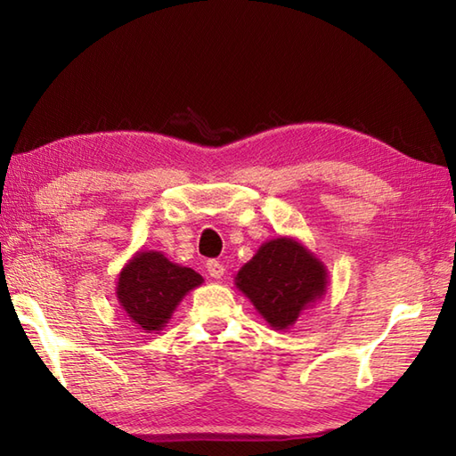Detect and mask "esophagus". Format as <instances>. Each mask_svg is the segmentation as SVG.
I'll use <instances>...</instances> for the list:
<instances>
[{
    "label": "esophagus",
    "mask_w": 456,
    "mask_h": 456,
    "mask_svg": "<svg viewBox=\"0 0 456 456\" xmlns=\"http://www.w3.org/2000/svg\"><path fill=\"white\" fill-rule=\"evenodd\" d=\"M208 273H209L211 278L219 280L223 276V273H225V268H223L219 260H208Z\"/></svg>",
    "instance_id": "34e87169"
}]
</instances>
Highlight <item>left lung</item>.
I'll list each match as a JSON object with an SVG mask.
<instances>
[{
    "mask_svg": "<svg viewBox=\"0 0 456 456\" xmlns=\"http://www.w3.org/2000/svg\"><path fill=\"white\" fill-rule=\"evenodd\" d=\"M235 284L270 327L288 329L325 296L327 270L299 240L278 237L239 270Z\"/></svg>",
    "mask_w": 456,
    "mask_h": 456,
    "instance_id": "1",
    "label": "left lung"
}]
</instances>
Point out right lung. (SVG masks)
<instances>
[{
	"instance_id": "obj_1",
	"label": "right lung",
	"mask_w": 456,
	"mask_h": 456,
	"mask_svg": "<svg viewBox=\"0 0 456 456\" xmlns=\"http://www.w3.org/2000/svg\"><path fill=\"white\" fill-rule=\"evenodd\" d=\"M201 282L196 270L170 263L159 250H144L123 266L118 297L137 329L154 333L168 323L182 297Z\"/></svg>"
}]
</instances>
